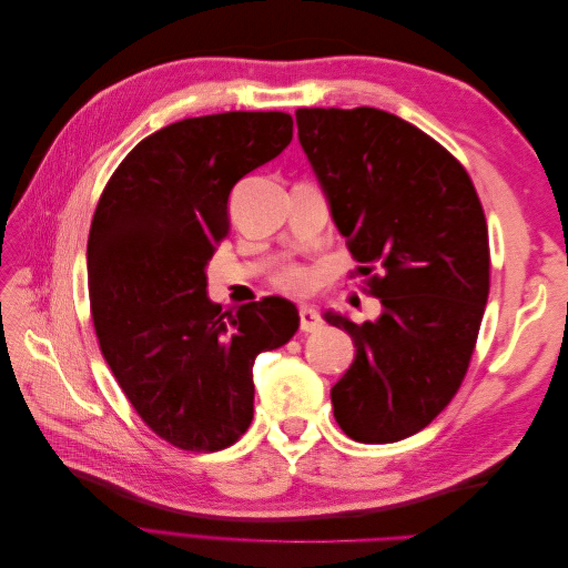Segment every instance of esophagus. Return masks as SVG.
<instances>
[{
	"label": "esophagus",
	"instance_id": "1",
	"mask_svg": "<svg viewBox=\"0 0 568 568\" xmlns=\"http://www.w3.org/2000/svg\"><path fill=\"white\" fill-rule=\"evenodd\" d=\"M301 332H317L322 326V317L313 305H301Z\"/></svg>",
	"mask_w": 568,
	"mask_h": 568
}]
</instances>
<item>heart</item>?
<instances>
[{"instance_id": "obj_1", "label": "heart", "mask_w": 568, "mask_h": 568, "mask_svg": "<svg viewBox=\"0 0 568 568\" xmlns=\"http://www.w3.org/2000/svg\"><path fill=\"white\" fill-rule=\"evenodd\" d=\"M282 282L291 288H305L307 286V274L303 270H291V272L284 274Z\"/></svg>"}]
</instances>
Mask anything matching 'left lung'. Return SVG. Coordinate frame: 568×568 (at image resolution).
Returning a JSON list of instances; mask_svg holds the SVG:
<instances>
[{"label": "left lung", "instance_id": "left-lung-1", "mask_svg": "<svg viewBox=\"0 0 568 568\" xmlns=\"http://www.w3.org/2000/svg\"><path fill=\"white\" fill-rule=\"evenodd\" d=\"M298 142L357 263L379 265L382 315L324 313L355 343L332 388L338 426L359 443L422 432L453 400L490 288L488 227L448 151L407 120L369 106L298 109Z\"/></svg>", "mask_w": 568, "mask_h": 568}]
</instances>
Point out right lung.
Masks as SVG:
<instances>
[{
    "label": "right lung",
    "instance_id": "1",
    "mask_svg": "<svg viewBox=\"0 0 568 568\" xmlns=\"http://www.w3.org/2000/svg\"><path fill=\"white\" fill-rule=\"evenodd\" d=\"M291 136L282 111L186 118L136 144L99 199L88 239L99 346L136 415L182 450L215 453L246 434L255 357L298 332L286 298L222 311L205 291L232 186Z\"/></svg>",
    "mask_w": 568,
    "mask_h": 568
}]
</instances>
